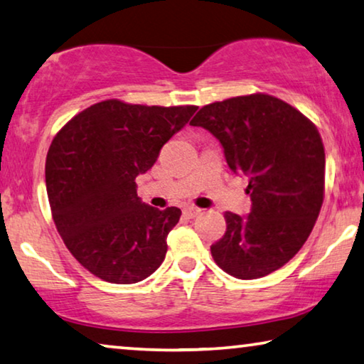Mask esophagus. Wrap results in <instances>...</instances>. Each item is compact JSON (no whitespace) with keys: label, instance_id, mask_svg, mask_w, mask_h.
<instances>
[{"label":"esophagus","instance_id":"1","mask_svg":"<svg viewBox=\"0 0 364 364\" xmlns=\"http://www.w3.org/2000/svg\"><path fill=\"white\" fill-rule=\"evenodd\" d=\"M199 213H200V209H198V207H184L183 209V215L188 218H194L196 215H199Z\"/></svg>","mask_w":364,"mask_h":364}]
</instances>
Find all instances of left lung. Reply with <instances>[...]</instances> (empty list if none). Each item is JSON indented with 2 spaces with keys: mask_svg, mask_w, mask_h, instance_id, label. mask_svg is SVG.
Returning a JSON list of instances; mask_svg holds the SVG:
<instances>
[{
  "mask_svg": "<svg viewBox=\"0 0 364 364\" xmlns=\"http://www.w3.org/2000/svg\"><path fill=\"white\" fill-rule=\"evenodd\" d=\"M189 124L210 131L230 168L250 178L251 213L225 212L227 232L210 246L213 261L241 280L284 267L306 243L324 203L326 154L316 124L261 92L209 103Z\"/></svg>",
  "mask_w": 364,
  "mask_h": 364,
  "instance_id": "left-lung-1",
  "label": "left lung"
}]
</instances>
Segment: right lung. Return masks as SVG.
Here are the masks:
<instances>
[{
  "mask_svg": "<svg viewBox=\"0 0 364 364\" xmlns=\"http://www.w3.org/2000/svg\"><path fill=\"white\" fill-rule=\"evenodd\" d=\"M198 107L94 103L58 131L45 180L58 233L76 261L109 284H136L164 262L178 207L141 203L136 176Z\"/></svg>",
  "mask_w": 364,
  "mask_h": 364,
  "instance_id": "right-lung-1",
  "label": "right lung"
}]
</instances>
